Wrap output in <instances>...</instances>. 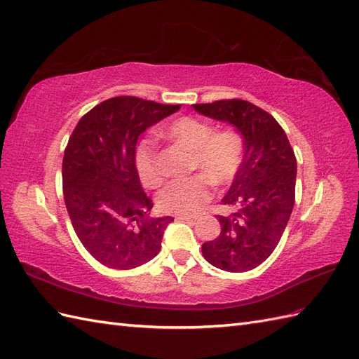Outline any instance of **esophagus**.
Listing matches in <instances>:
<instances>
[{
	"mask_svg": "<svg viewBox=\"0 0 359 359\" xmlns=\"http://www.w3.org/2000/svg\"><path fill=\"white\" fill-rule=\"evenodd\" d=\"M178 221H196V216H186V215H177Z\"/></svg>",
	"mask_w": 359,
	"mask_h": 359,
	"instance_id": "esophagus-1",
	"label": "esophagus"
}]
</instances>
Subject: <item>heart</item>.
<instances>
[{
  "label": "heart",
  "instance_id": "heart-1",
  "mask_svg": "<svg viewBox=\"0 0 359 359\" xmlns=\"http://www.w3.org/2000/svg\"><path fill=\"white\" fill-rule=\"evenodd\" d=\"M164 135L190 151L189 172L196 175L173 181L156 199L163 213L195 215L212 198V189L233 182L243 161V138L234 129L216 128L196 117H180L165 128ZM135 168L146 187L161 186L163 173L158 168L156 147L144 140L135 151Z\"/></svg>",
  "mask_w": 359,
  "mask_h": 359
}]
</instances>
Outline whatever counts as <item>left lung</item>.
Wrapping results in <instances>:
<instances>
[{
	"instance_id": "1",
	"label": "left lung",
	"mask_w": 359,
	"mask_h": 359,
	"mask_svg": "<svg viewBox=\"0 0 359 359\" xmlns=\"http://www.w3.org/2000/svg\"><path fill=\"white\" fill-rule=\"evenodd\" d=\"M194 108L229 121L243 138L241 170L222 199L233 213L217 215L221 233L203 243V256L219 269L245 273L271 256L290 221L295 203L294 149L277 120L247 100L196 103Z\"/></svg>"
}]
</instances>
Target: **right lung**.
Instances as JSON below:
<instances>
[{"mask_svg":"<svg viewBox=\"0 0 359 359\" xmlns=\"http://www.w3.org/2000/svg\"><path fill=\"white\" fill-rule=\"evenodd\" d=\"M180 108L118 95L86 112L68 140L67 212L79 241L104 266L130 269L158 255L173 217H147L154 203L140 184L135 146L140 134Z\"/></svg>","mask_w":359,"mask_h":359,"instance_id":"obj_1","label":"right lung"}]
</instances>
